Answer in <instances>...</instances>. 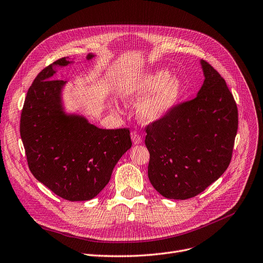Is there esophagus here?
Masks as SVG:
<instances>
[{
    "label": "esophagus",
    "mask_w": 263,
    "mask_h": 263,
    "mask_svg": "<svg viewBox=\"0 0 263 263\" xmlns=\"http://www.w3.org/2000/svg\"><path fill=\"white\" fill-rule=\"evenodd\" d=\"M130 137H132V141L134 144H140L142 142V138L141 136L137 133V132H133L130 134Z\"/></svg>",
    "instance_id": "esophagus-1"
}]
</instances>
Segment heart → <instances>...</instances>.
<instances>
[{"instance_id": "b5f03b06", "label": "heart", "mask_w": 263, "mask_h": 263, "mask_svg": "<svg viewBox=\"0 0 263 263\" xmlns=\"http://www.w3.org/2000/svg\"><path fill=\"white\" fill-rule=\"evenodd\" d=\"M184 93V84L166 69L147 71L125 82L119 90L124 103H136L137 115L141 122L148 124L166 118L174 109ZM110 108H114L110 104Z\"/></svg>"}]
</instances>
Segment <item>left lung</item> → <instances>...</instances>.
<instances>
[{"instance_id": "left-lung-1", "label": "left lung", "mask_w": 263, "mask_h": 263, "mask_svg": "<svg viewBox=\"0 0 263 263\" xmlns=\"http://www.w3.org/2000/svg\"><path fill=\"white\" fill-rule=\"evenodd\" d=\"M204 80L196 97L146 128L148 180L165 198L202 193L228 168L237 132V108L220 74L200 60Z\"/></svg>"}]
</instances>
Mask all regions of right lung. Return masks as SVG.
Listing matches in <instances>:
<instances>
[{
    "label": "right lung",
    "mask_w": 263,
    "mask_h": 263,
    "mask_svg": "<svg viewBox=\"0 0 263 263\" xmlns=\"http://www.w3.org/2000/svg\"><path fill=\"white\" fill-rule=\"evenodd\" d=\"M72 63L62 58L37 74L24 101L20 135L33 176L61 198L85 201L104 190L132 140L126 128H98L79 112L66 111L67 81L53 76Z\"/></svg>",
    "instance_id": "obj_1"
}]
</instances>
